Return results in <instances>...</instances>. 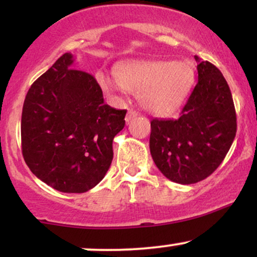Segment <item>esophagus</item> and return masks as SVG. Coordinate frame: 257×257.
Returning <instances> with one entry per match:
<instances>
[{
    "mask_svg": "<svg viewBox=\"0 0 257 257\" xmlns=\"http://www.w3.org/2000/svg\"><path fill=\"white\" fill-rule=\"evenodd\" d=\"M139 116V113L137 111H133V110H131L128 112V113H126V116H125V122H126V124H129V123H132V120H134L135 118H137V117Z\"/></svg>",
    "mask_w": 257,
    "mask_h": 257,
    "instance_id": "esophagus-1",
    "label": "esophagus"
}]
</instances>
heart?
<instances>
[{"label": "heart", "mask_w": 257, "mask_h": 257, "mask_svg": "<svg viewBox=\"0 0 257 257\" xmlns=\"http://www.w3.org/2000/svg\"><path fill=\"white\" fill-rule=\"evenodd\" d=\"M123 90L140 96L147 111L156 116H169L178 111L194 83L193 66L187 61H126L113 70ZM106 91L113 89L108 79L100 78Z\"/></svg>", "instance_id": "b5f03b06"}]
</instances>
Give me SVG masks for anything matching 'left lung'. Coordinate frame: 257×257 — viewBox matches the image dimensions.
I'll return each mask as SVG.
<instances>
[{
  "label": "left lung",
  "mask_w": 257,
  "mask_h": 257,
  "mask_svg": "<svg viewBox=\"0 0 257 257\" xmlns=\"http://www.w3.org/2000/svg\"><path fill=\"white\" fill-rule=\"evenodd\" d=\"M197 60L198 83L178 119H152L150 151L167 179L191 185L211 175L226 157L237 132L234 104L215 65Z\"/></svg>",
  "instance_id": "1"
}]
</instances>
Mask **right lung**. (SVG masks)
I'll return each instance as SVG.
<instances>
[{
  "mask_svg": "<svg viewBox=\"0 0 257 257\" xmlns=\"http://www.w3.org/2000/svg\"><path fill=\"white\" fill-rule=\"evenodd\" d=\"M72 64L73 55L65 53L32 83L23 106L22 150L44 184L83 193L107 173L126 110L105 104L96 79Z\"/></svg>",
  "mask_w": 257,
  "mask_h": 257,
  "instance_id": "obj_1",
  "label": "right lung"
}]
</instances>
